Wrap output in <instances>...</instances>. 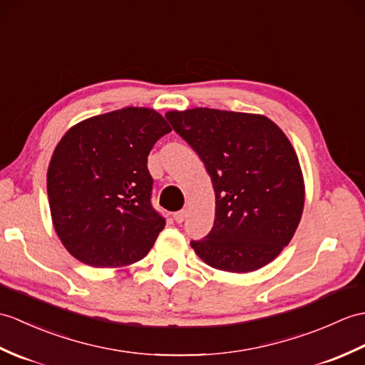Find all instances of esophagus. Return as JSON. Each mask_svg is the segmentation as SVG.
Instances as JSON below:
<instances>
[{
  "instance_id": "esophagus-1",
  "label": "esophagus",
  "mask_w": 365,
  "mask_h": 365,
  "mask_svg": "<svg viewBox=\"0 0 365 365\" xmlns=\"http://www.w3.org/2000/svg\"><path fill=\"white\" fill-rule=\"evenodd\" d=\"M186 215H188V213H186V210H180V211H177V213H174L173 217H174V221L177 224H182L186 219Z\"/></svg>"
}]
</instances>
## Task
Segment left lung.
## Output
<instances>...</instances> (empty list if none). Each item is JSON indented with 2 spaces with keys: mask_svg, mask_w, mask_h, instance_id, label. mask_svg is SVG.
<instances>
[{
  "mask_svg": "<svg viewBox=\"0 0 365 365\" xmlns=\"http://www.w3.org/2000/svg\"><path fill=\"white\" fill-rule=\"evenodd\" d=\"M166 120L196 150L216 194L213 228L191 241L194 252L227 272L269 264L292 240L304 205L300 163L283 130L262 115L202 107Z\"/></svg>",
  "mask_w": 365,
  "mask_h": 365,
  "instance_id": "8db88e82",
  "label": "left lung"
}]
</instances>
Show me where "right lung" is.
Segmentation results:
<instances>
[{"label":"right lung","instance_id":"1","mask_svg":"<svg viewBox=\"0 0 365 365\" xmlns=\"http://www.w3.org/2000/svg\"><path fill=\"white\" fill-rule=\"evenodd\" d=\"M171 132L152 108L125 107L73 125L51 157L46 185L65 249L93 267H121L148 255L165 217L150 203L148 155Z\"/></svg>","mask_w":365,"mask_h":365}]
</instances>
